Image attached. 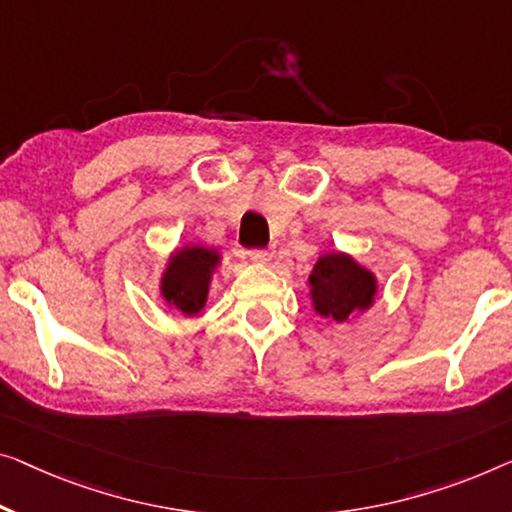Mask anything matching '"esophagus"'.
<instances>
[{"label":"esophagus","instance_id":"obj_1","mask_svg":"<svg viewBox=\"0 0 512 512\" xmlns=\"http://www.w3.org/2000/svg\"><path fill=\"white\" fill-rule=\"evenodd\" d=\"M248 257L253 259V262H257V264H269L273 253H271V250H264V248H262V250H250Z\"/></svg>","mask_w":512,"mask_h":512}]
</instances>
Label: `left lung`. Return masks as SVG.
I'll return each instance as SVG.
<instances>
[{"mask_svg": "<svg viewBox=\"0 0 512 512\" xmlns=\"http://www.w3.org/2000/svg\"><path fill=\"white\" fill-rule=\"evenodd\" d=\"M308 282L312 308L333 322H347L356 312L368 310L377 296L375 273L345 253L319 257Z\"/></svg>", "mask_w": 512, "mask_h": 512, "instance_id": "1", "label": "left lung"}]
</instances>
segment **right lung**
I'll return each instance as SVG.
<instances>
[{
    "instance_id": "add662e5",
    "label": "right lung",
    "mask_w": 512,
    "mask_h": 512,
    "mask_svg": "<svg viewBox=\"0 0 512 512\" xmlns=\"http://www.w3.org/2000/svg\"><path fill=\"white\" fill-rule=\"evenodd\" d=\"M218 264L220 255L213 248L186 246L177 250L160 278V294L186 317L197 315L207 305L211 276Z\"/></svg>"
}]
</instances>
